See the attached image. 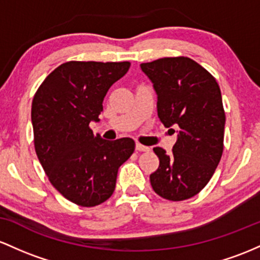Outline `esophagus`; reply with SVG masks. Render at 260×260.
<instances>
[{"mask_svg":"<svg viewBox=\"0 0 260 260\" xmlns=\"http://www.w3.org/2000/svg\"><path fill=\"white\" fill-rule=\"evenodd\" d=\"M136 150L138 151H142V152H148L150 151V147H147V146L145 145H141V144H136Z\"/></svg>","mask_w":260,"mask_h":260,"instance_id":"esophagus-1","label":"esophagus"}]
</instances>
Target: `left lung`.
<instances>
[{"mask_svg":"<svg viewBox=\"0 0 260 260\" xmlns=\"http://www.w3.org/2000/svg\"><path fill=\"white\" fill-rule=\"evenodd\" d=\"M140 66L157 93L159 120L166 127L179 126L171 153L153 148L159 166L150 176L151 185L163 199L186 200L208 184L222 156L226 116L220 87L189 57H163Z\"/></svg>","mask_w":260,"mask_h":260,"instance_id":"obj_1","label":"left lung"}]
</instances>
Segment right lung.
Wrapping results in <instances>:
<instances>
[{"mask_svg": "<svg viewBox=\"0 0 260 260\" xmlns=\"http://www.w3.org/2000/svg\"><path fill=\"white\" fill-rule=\"evenodd\" d=\"M130 62L69 61L40 84L31 103L34 147L54 188L84 208L112 197L118 169L135 150V141H108L94 135L103 99Z\"/></svg>", "mask_w": 260, "mask_h": 260, "instance_id": "right-lung-1", "label": "right lung"}]
</instances>
